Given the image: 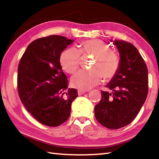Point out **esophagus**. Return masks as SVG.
Masks as SVG:
<instances>
[{
	"label": "esophagus",
	"instance_id": "34e87169",
	"mask_svg": "<svg viewBox=\"0 0 159 159\" xmlns=\"http://www.w3.org/2000/svg\"><path fill=\"white\" fill-rule=\"evenodd\" d=\"M86 93L85 90H80L79 89L78 90H77V93H78V95H82L83 94H84Z\"/></svg>",
	"mask_w": 159,
	"mask_h": 159
}]
</instances>
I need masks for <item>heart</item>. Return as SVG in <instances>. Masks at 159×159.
Returning <instances> with one entry per match:
<instances>
[{"instance_id":"heart-1","label":"heart","mask_w":159,"mask_h":159,"mask_svg":"<svg viewBox=\"0 0 159 159\" xmlns=\"http://www.w3.org/2000/svg\"><path fill=\"white\" fill-rule=\"evenodd\" d=\"M80 53L94 55V61L90 70H80L71 78L73 86L82 90H89L100 82L102 75L105 79H111L118 73L120 61L116 52L110 50L109 45L101 39L86 40L81 43L80 51L70 48L63 51L59 61L62 69L72 74L79 68Z\"/></svg>"}]
</instances>
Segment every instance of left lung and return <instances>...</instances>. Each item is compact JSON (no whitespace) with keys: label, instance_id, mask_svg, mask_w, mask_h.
<instances>
[{"label":"left lung","instance_id":"left-lung-1","mask_svg":"<svg viewBox=\"0 0 159 159\" xmlns=\"http://www.w3.org/2000/svg\"><path fill=\"white\" fill-rule=\"evenodd\" d=\"M112 40H111V42ZM120 57L118 73L101 91V99L94 114L101 125L118 129L130 124L138 114L148 92V69L137 49L123 40H115Z\"/></svg>","mask_w":159,"mask_h":159}]
</instances>
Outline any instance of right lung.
<instances>
[{"mask_svg":"<svg viewBox=\"0 0 159 159\" xmlns=\"http://www.w3.org/2000/svg\"><path fill=\"white\" fill-rule=\"evenodd\" d=\"M73 40L61 35L37 39L27 47L17 69V90L24 107L41 124L58 126L69 118L78 96L67 89V77L59 58Z\"/></svg>","mask_w":159,"mask_h":159,"instance_id":"right-lung-1","label":"right lung"}]
</instances>
